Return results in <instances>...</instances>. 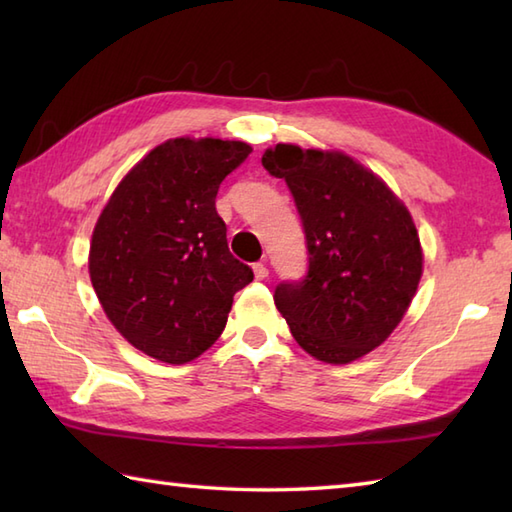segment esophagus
<instances>
[{
  "label": "esophagus",
  "instance_id": "1",
  "mask_svg": "<svg viewBox=\"0 0 512 512\" xmlns=\"http://www.w3.org/2000/svg\"><path fill=\"white\" fill-rule=\"evenodd\" d=\"M253 273H255L257 279H266V277H268V268H266V264L257 262V264L253 266Z\"/></svg>",
  "mask_w": 512,
  "mask_h": 512
}]
</instances>
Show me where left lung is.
Instances as JSON below:
<instances>
[{"label": "left lung", "mask_w": 512, "mask_h": 512, "mask_svg": "<svg viewBox=\"0 0 512 512\" xmlns=\"http://www.w3.org/2000/svg\"><path fill=\"white\" fill-rule=\"evenodd\" d=\"M262 165L286 180L308 246L306 277L281 281L275 306L308 354L352 363L394 332L418 290L422 248L407 206L341 151L277 145Z\"/></svg>", "instance_id": "8db88e82"}]
</instances>
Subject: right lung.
<instances>
[{
    "label": "right lung",
    "mask_w": 512,
    "mask_h": 512,
    "mask_svg": "<svg viewBox=\"0 0 512 512\" xmlns=\"http://www.w3.org/2000/svg\"><path fill=\"white\" fill-rule=\"evenodd\" d=\"M250 145L173 138L127 173L94 226L90 279L107 319L162 363L182 365L220 339L253 270L228 250L215 211L222 180Z\"/></svg>",
    "instance_id": "obj_1"
}]
</instances>
